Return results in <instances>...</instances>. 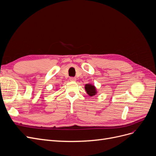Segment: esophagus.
Instances as JSON below:
<instances>
[{
    "instance_id": "obj_1",
    "label": "esophagus",
    "mask_w": 156,
    "mask_h": 156,
    "mask_svg": "<svg viewBox=\"0 0 156 156\" xmlns=\"http://www.w3.org/2000/svg\"><path fill=\"white\" fill-rule=\"evenodd\" d=\"M69 80L71 81H76V78H75V77H70Z\"/></svg>"
}]
</instances>
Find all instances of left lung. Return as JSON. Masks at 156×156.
Here are the masks:
<instances>
[{
	"instance_id": "left-lung-1",
	"label": "left lung",
	"mask_w": 156,
	"mask_h": 156,
	"mask_svg": "<svg viewBox=\"0 0 156 156\" xmlns=\"http://www.w3.org/2000/svg\"><path fill=\"white\" fill-rule=\"evenodd\" d=\"M84 88H85L87 93L90 96H93L96 94V88L94 85L91 84H85V87H84Z\"/></svg>"
}]
</instances>
